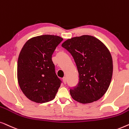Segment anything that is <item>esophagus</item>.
Wrapping results in <instances>:
<instances>
[{
  "label": "esophagus",
  "mask_w": 129,
  "mask_h": 129,
  "mask_svg": "<svg viewBox=\"0 0 129 129\" xmlns=\"http://www.w3.org/2000/svg\"><path fill=\"white\" fill-rule=\"evenodd\" d=\"M62 80H63V82H64V84H66V83H67V78L64 77V78H63Z\"/></svg>",
  "instance_id": "34e87169"
}]
</instances>
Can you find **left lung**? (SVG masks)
I'll list each match as a JSON object with an SVG mask.
<instances>
[{
  "label": "left lung",
  "mask_w": 129,
  "mask_h": 129,
  "mask_svg": "<svg viewBox=\"0 0 129 129\" xmlns=\"http://www.w3.org/2000/svg\"><path fill=\"white\" fill-rule=\"evenodd\" d=\"M62 47L71 54L79 74L78 82L70 90L72 98L82 103L99 100L111 82L113 61L109 51L100 40L88 35L67 40Z\"/></svg>",
  "instance_id": "8db88e82"
}]
</instances>
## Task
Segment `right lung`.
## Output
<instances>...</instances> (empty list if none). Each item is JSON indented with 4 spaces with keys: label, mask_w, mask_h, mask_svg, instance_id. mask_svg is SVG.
<instances>
[{
    "label": "right lung",
    "mask_w": 129,
    "mask_h": 129,
    "mask_svg": "<svg viewBox=\"0 0 129 129\" xmlns=\"http://www.w3.org/2000/svg\"><path fill=\"white\" fill-rule=\"evenodd\" d=\"M63 39L53 35L31 38L24 45L17 62V79L25 96L36 103L54 99L62 83L57 77L52 55Z\"/></svg>",
    "instance_id": "obj_1"
}]
</instances>
